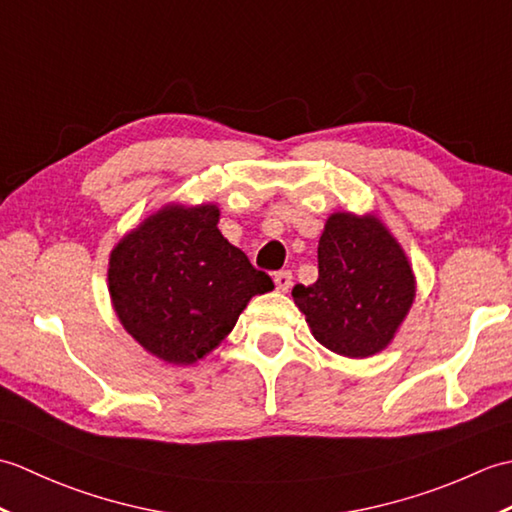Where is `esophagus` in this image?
Here are the masks:
<instances>
[{"label": "esophagus", "instance_id": "esophagus-1", "mask_svg": "<svg viewBox=\"0 0 512 512\" xmlns=\"http://www.w3.org/2000/svg\"><path fill=\"white\" fill-rule=\"evenodd\" d=\"M273 279H275L277 290H281V292L290 290V286H292V273H290V270H279V273H275Z\"/></svg>", "mask_w": 512, "mask_h": 512}]
</instances>
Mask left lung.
<instances>
[{
  "instance_id": "8db88e82",
  "label": "left lung",
  "mask_w": 512,
  "mask_h": 512,
  "mask_svg": "<svg viewBox=\"0 0 512 512\" xmlns=\"http://www.w3.org/2000/svg\"><path fill=\"white\" fill-rule=\"evenodd\" d=\"M416 284L402 248L376 217L334 213L319 239V279L292 297L314 339L328 350L365 358L394 339Z\"/></svg>"
}]
</instances>
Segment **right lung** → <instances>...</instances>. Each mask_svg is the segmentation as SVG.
Wrapping results in <instances>:
<instances>
[{
    "mask_svg": "<svg viewBox=\"0 0 512 512\" xmlns=\"http://www.w3.org/2000/svg\"><path fill=\"white\" fill-rule=\"evenodd\" d=\"M213 204L167 206L112 250L110 295L134 339L167 363H195L273 279L222 237Z\"/></svg>",
    "mask_w": 512,
    "mask_h": 512,
    "instance_id": "1",
    "label": "right lung"
}]
</instances>
